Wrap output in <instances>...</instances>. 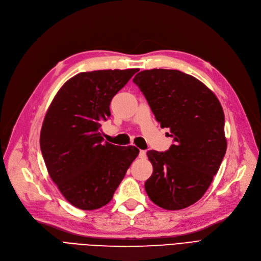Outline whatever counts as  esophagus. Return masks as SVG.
Instances as JSON below:
<instances>
[{
  "instance_id": "1",
  "label": "esophagus",
  "mask_w": 261,
  "mask_h": 261,
  "mask_svg": "<svg viewBox=\"0 0 261 261\" xmlns=\"http://www.w3.org/2000/svg\"><path fill=\"white\" fill-rule=\"evenodd\" d=\"M139 156H140V159H142V160L146 159V156H147V152H146V150H141V151H140V154H139Z\"/></svg>"
}]
</instances>
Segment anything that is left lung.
<instances>
[{
    "mask_svg": "<svg viewBox=\"0 0 261 261\" xmlns=\"http://www.w3.org/2000/svg\"><path fill=\"white\" fill-rule=\"evenodd\" d=\"M133 82L174 141L166 152H147L153 172L146 193L164 210L186 208L206 193L224 158L222 106L203 82L177 70H145Z\"/></svg>",
    "mask_w": 261,
    "mask_h": 261,
    "instance_id": "1",
    "label": "left lung"
}]
</instances>
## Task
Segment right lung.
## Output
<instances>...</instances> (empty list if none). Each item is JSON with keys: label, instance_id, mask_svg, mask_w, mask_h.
Listing matches in <instances>:
<instances>
[{"label": "right lung", "instance_id": "obj_1", "mask_svg": "<svg viewBox=\"0 0 261 261\" xmlns=\"http://www.w3.org/2000/svg\"><path fill=\"white\" fill-rule=\"evenodd\" d=\"M139 68L84 72L68 79L50 102L40 133L47 172L73 206L94 211L112 200L140 150L103 143L100 122Z\"/></svg>", "mask_w": 261, "mask_h": 261}]
</instances>
